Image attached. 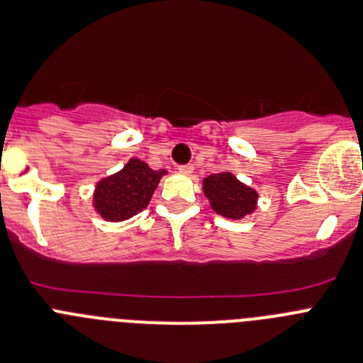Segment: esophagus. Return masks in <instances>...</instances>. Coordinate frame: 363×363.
<instances>
[{"label": "esophagus", "instance_id": "obj_1", "mask_svg": "<svg viewBox=\"0 0 363 363\" xmlns=\"http://www.w3.org/2000/svg\"><path fill=\"white\" fill-rule=\"evenodd\" d=\"M177 169H179V174L189 175V174H191V172H194V166H191V164H181Z\"/></svg>", "mask_w": 363, "mask_h": 363}]
</instances>
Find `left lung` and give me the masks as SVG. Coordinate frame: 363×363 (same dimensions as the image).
<instances>
[{
	"mask_svg": "<svg viewBox=\"0 0 363 363\" xmlns=\"http://www.w3.org/2000/svg\"><path fill=\"white\" fill-rule=\"evenodd\" d=\"M204 195L218 215L228 218H242L253 213L259 194L250 186L242 184L233 174L222 172L202 181Z\"/></svg>",
	"mask_w": 363,
	"mask_h": 363,
	"instance_id": "1",
	"label": "left lung"
}]
</instances>
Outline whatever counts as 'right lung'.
I'll return each instance as SVG.
<instances>
[{
    "label": "right lung",
    "mask_w": 363,
    "mask_h": 363,
    "mask_svg": "<svg viewBox=\"0 0 363 363\" xmlns=\"http://www.w3.org/2000/svg\"><path fill=\"white\" fill-rule=\"evenodd\" d=\"M166 169H152L141 159H130L125 168L97 182L94 208L110 222L126 220L148 206Z\"/></svg>",
    "instance_id": "obj_1"
}]
</instances>
